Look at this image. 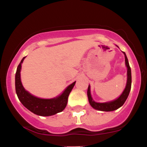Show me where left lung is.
I'll return each mask as SVG.
<instances>
[{
  "label": "left lung",
  "mask_w": 147,
  "mask_h": 147,
  "mask_svg": "<svg viewBox=\"0 0 147 147\" xmlns=\"http://www.w3.org/2000/svg\"><path fill=\"white\" fill-rule=\"evenodd\" d=\"M116 46H117V48H119L117 45H116ZM122 52L124 55V57H125V65L126 68H127V79H126V84L125 88L123 90L122 93L115 99H113V100L109 101V102H95V101H94L92 96H91L90 86L89 85L87 91V95L88 98V102L90 105L92 106L94 109H95V110L106 111V112H108V111H113L115 110H117V109L120 108L121 106L124 104L126 99H127L128 96L129 95V92L131 88V68H130L127 57H126V53L124 52Z\"/></svg>",
  "instance_id": "obj_1"
}]
</instances>
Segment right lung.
<instances>
[{
  "label": "right lung",
  "mask_w": 147,
  "mask_h": 147,
  "mask_svg": "<svg viewBox=\"0 0 147 147\" xmlns=\"http://www.w3.org/2000/svg\"><path fill=\"white\" fill-rule=\"evenodd\" d=\"M25 57L22 59L18 65L15 75V88L20 102L26 109L37 115L51 116L63 111L67 105L68 96L76 82L70 84L60 95L53 98L43 99L36 97L25 90L21 82V65Z\"/></svg>",
  "instance_id": "obj_1"
}]
</instances>
